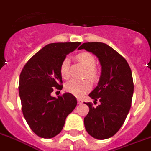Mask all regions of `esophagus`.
<instances>
[{
    "instance_id": "34e87169",
    "label": "esophagus",
    "mask_w": 151,
    "mask_h": 151,
    "mask_svg": "<svg viewBox=\"0 0 151 151\" xmlns=\"http://www.w3.org/2000/svg\"><path fill=\"white\" fill-rule=\"evenodd\" d=\"M77 103H78L79 104H82V103H83L82 99H77Z\"/></svg>"
}]
</instances>
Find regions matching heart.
Listing matches in <instances>:
<instances>
[{
	"instance_id": "obj_1",
	"label": "heart",
	"mask_w": 151,
	"mask_h": 151,
	"mask_svg": "<svg viewBox=\"0 0 151 151\" xmlns=\"http://www.w3.org/2000/svg\"><path fill=\"white\" fill-rule=\"evenodd\" d=\"M77 59L80 63L88 69L87 75L91 80H95L97 77V73L95 70L96 67V59L89 52H83L77 55ZM69 64L70 60L65 58L61 63L60 65V75L63 79H68L70 76V71H69ZM91 85L88 80H71L66 83L65 84V90L68 92L71 93L76 96H82L88 93L91 90Z\"/></svg>"
}]
</instances>
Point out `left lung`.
<instances>
[{"mask_svg": "<svg viewBox=\"0 0 151 151\" xmlns=\"http://www.w3.org/2000/svg\"><path fill=\"white\" fill-rule=\"evenodd\" d=\"M96 55L101 65L96 88L89 94L94 104L86 103L89 112L84 118L86 131L96 139H109L123 126L131 109L134 83L129 64L122 55L104 43L88 42L80 45Z\"/></svg>", "mask_w": 151, "mask_h": 151, "instance_id": "1", "label": "left lung"}]
</instances>
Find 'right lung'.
Masks as SVG:
<instances>
[{"label": "right lung", "mask_w": 151, "mask_h": 151, "mask_svg": "<svg viewBox=\"0 0 151 151\" xmlns=\"http://www.w3.org/2000/svg\"><path fill=\"white\" fill-rule=\"evenodd\" d=\"M80 42L52 43L40 49L26 63L19 80L22 111L26 122L37 135L52 139L62 131L67 116L76 106L77 100L66 92L58 98L51 93L62 90L60 65L67 55Z\"/></svg>", "instance_id": "add662e5"}]
</instances>
